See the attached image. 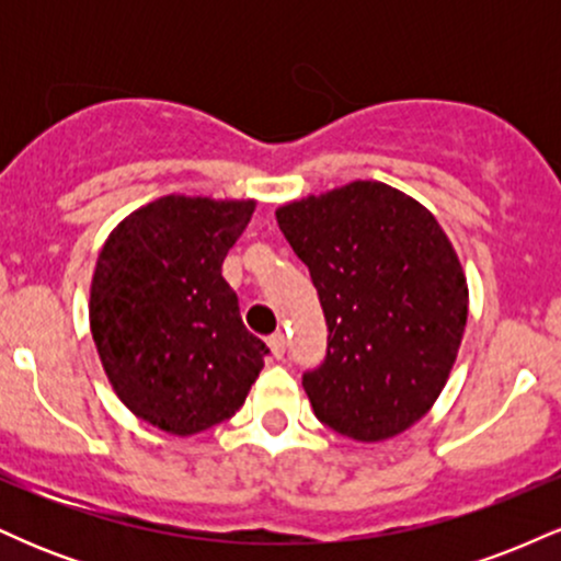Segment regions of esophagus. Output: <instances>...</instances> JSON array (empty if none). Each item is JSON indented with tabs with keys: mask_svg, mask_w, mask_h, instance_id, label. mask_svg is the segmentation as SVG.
Wrapping results in <instances>:
<instances>
[{
	"mask_svg": "<svg viewBox=\"0 0 561 561\" xmlns=\"http://www.w3.org/2000/svg\"><path fill=\"white\" fill-rule=\"evenodd\" d=\"M268 351H272L274 358H285V351H287V337L282 332H276L268 337Z\"/></svg>",
	"mask_w": 561,
	"mask_h": 561,
	"instance_id": "1",
	"label": "esophagus"
}]
</instances>
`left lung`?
Returning <instances> with one entry per match:
<instances>
[{
  "mask_svg": "<svg viewBox=\"0 0 561 561\" xmlns=\"http://www.w3.org/2000/svg\"><path fill=\"white\" fill-rule=\"evenodd\" d=\"M276 224L330 327L327 362L302 377L313 414L356 443L405 433L465 337L469 287L448 234L420 199L364 179L279 205Z\"/></svg>",
  "mask_w": 561,
  "mask_h": 561,
  "instance_id": "1",
  "label": "left lung"
}]
</instances>
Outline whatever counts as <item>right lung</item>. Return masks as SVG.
Returning a JSON list of instances; mask_svg holds the SVG:
<instances>
[{
    "mask_svg": "<svg viewBox=\"0 0 561 561\" xmlns=\"http://www.w3.org/2000/svg\"><path fill=\"white\" fill-rule=\"evenodd\" d=\"M255 199L163 195L107 234L89 287V330L115 396L152 427L190 437L229 420L268 347L244 330L221 276Z\"/></svg>",
    "mask_w": 561,
    "mask_h": 561,
    "instance_id": "add662e5",
    "label": "right lung"
}]
</instances>
